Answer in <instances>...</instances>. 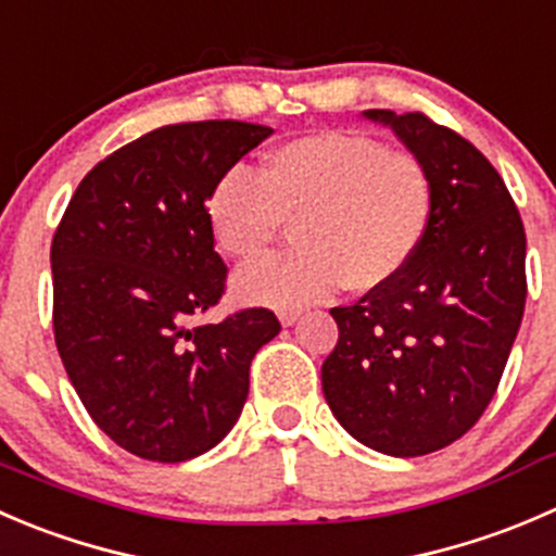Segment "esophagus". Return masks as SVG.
I'll return each instance as SVG.
<instances>
[{"label":"esophagus","mask_w":556,"mask_h":556,"mask_svg":"<svg viewBox=\"0 0 556 556\" xmlns=\"http://www.w3.org/2000/svg\"><path fill=\"white\" fill-rule=\"evenodd\" d=\"M300 316H302V311H280L278 313V318H280V324H283V327H291V324H296V321H300Z\"/></svg>","instance_id":"34e87169"}]
</instances>
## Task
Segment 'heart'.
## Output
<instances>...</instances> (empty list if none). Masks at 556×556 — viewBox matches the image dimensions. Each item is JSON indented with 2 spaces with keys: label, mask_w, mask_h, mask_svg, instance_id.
<instances>
[{
  "label": "heart",
  "mask_w": 556,
  "mask_h": 556,
  "mask_svg": "<svg viewBox=\"0 0 556 556\" xmlns=\"http://www.w3.org/2000/svg\"><path fill=\"white\" fill-rule=\"evenodd\" d=\"M435 211L430 169L408 151L354 131H316L270 148L254 175L229 169L205 200L227 256H265L294 224L296 251L235 276L249 305L302 307L345 286L365 294L397 280L419 254Z\"/></svg>",
  "instance_id": "obj_1"
}]
</instances>
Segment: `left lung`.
I'll use <instances>...</instances> for the list:
<instances>
[{"label":"left lung","instance_id":"obj_1","mask_svg":"<svg viewBox=\"0 0 556 556\" xmlns=\"http://www.w3.org/2000/svg\"><path fill=\"white\" fill-rule=\"evenodd\" d=\"M430 169L435 211L397 280L332 307L340 338L321 365L329 410L389 457L463 438L497 392L525 316L527 238L497 169L421 113L365 110Z\"/></svg>","mask_w":556,"mask_h":556}]
</instances>
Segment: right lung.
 Returning <instances> with one entry per match:
<instances>
[{
	"instance_id": "add662e5",
	"label": "right lung",
	"mask_w": 556,
	"mask_h": 556,
	"mask_svg": "<svg viewBox=\"0 0 556 556\" xmlns=\"http://www.w3.org/2000/svg\"><path fill=\"white\" fill-rule=\"evenodd\" d=\"M270 126L173 124L137 137L75 189L53 235V332L99 430L151 463H186L227 438L256 351L280 332L249 307L200 324L224 294L205 200Z\"/></svg>"
}]
</instances>
